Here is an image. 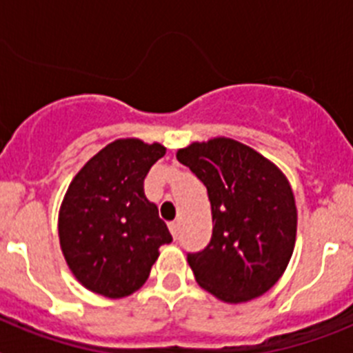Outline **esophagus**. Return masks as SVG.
I'll use <instances>...</instances> for the list:
<instances>
[{
  "label": "esophagus",
  "mask_w": 353,
  "mask_h": 353,
  "mask_svg": "<svg viewBox=\"0 0 353 353\" xmlns=\"http://www.w3.org/2000/svg\"><path fill=\"white\" fill-rule=\"evenodd\" d=\"M168 226H170L171 235H173L174 239H176V236H179V223H176V221H171V223L168 224Z\"/></svg>",
  "instance_id": "1"
}]
</instances>
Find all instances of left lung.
I'll use <instances>...</instances> for the list:
<instances>
[{
    "mask_svg": "<svg viewBox=\"0 0 353 353\" xmlns=\"http://www.w3.org/2000/svg\"><path fill=\"white\" fill-rule=\"evenodd\" d=\"M176 159L205 183L212 239L187 261L201 288L230 304L263 295L283 276L297 235V208L285 174L228 138L192 143Z\"/></svg>",
    "mask_w": 353,
    "mask_h": 353,
    "instance_id": "8db88e82",
    "label": "left lung"
}]
</instances>
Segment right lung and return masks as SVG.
Instances as JSON below:
<instances>
[{
    "label": "right lung",
    "mask_w": 353,
    "mask_h": 353,
    "mask_svg": "<svg viewBox=\"0 0 353 353\" xmlns=\"http://www.w3.org/2000/svg\"><path fill=\"white\" fill-rule=\"evenodd\" d=\"M166 154L159 143L117 139L93 155L63 198L58 233L63 256L83 286L109 299L148 279L159 248L173 236L145 196L150 168Z\"/></svg>",
    "instance_id": "right-lung-1"
}]
</instances>
